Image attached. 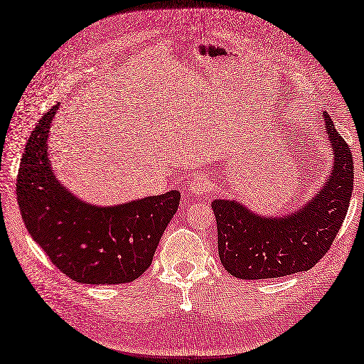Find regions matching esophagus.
<instances>
[{
    "mask_svg": "<svg viewBox=\"0 0 364 364\" xmlns=\"http://www.w3.org/2000/svg\"><path fill=\"white\" fill-rule=\"evenodd\" d=\"M213 189V184L205 173H198L187 184L186 191L192 195H207Z\"/></svg>",
    "mask_w": 364,
    "mask_h": 364,
    "instance_id": "1",
    "label": "esophagus"
}]
</instances>
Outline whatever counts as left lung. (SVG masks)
Here are the masks:
<instances>
[{
  "mask_svg": "<svg viewBox=\"0 0 364 364\" xmlns=\"http://www.w3.org/2000/svg\"><path fill=\"white\" fill-rule=\"evenodd\" d=\"M334 166L327 184L291 216L265 219L235 200H214L218 247L225 270L245 280L282 277L312 268L330 250L354 187L353 153L324 112Z\"/></svg>",
  "mask_w": 364,
  "mask_h": 364,
  "instance_id": "8db88e82",
  "label": "left lung"
}]
</instances>
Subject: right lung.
Segmentation results:
<instances>
[{"label": "right lung", "instance_id": "add662e5", "mask_svg": "<svg viewBox=\"0 0 364 364\" xmlns=\"http://www.w3.org/2000/svg\"><path fill=\"white\" fill-rule=\"evenodd\" d=\"M55 111L53 106L40 118L21 159L16 195L23 223L67 277L88 285L129 284L151 265L180 192L105 208L79 200L57 181L48 161Z\"/></svg>", "mask_w": 364, "mask_h": 364}]
</instances>
